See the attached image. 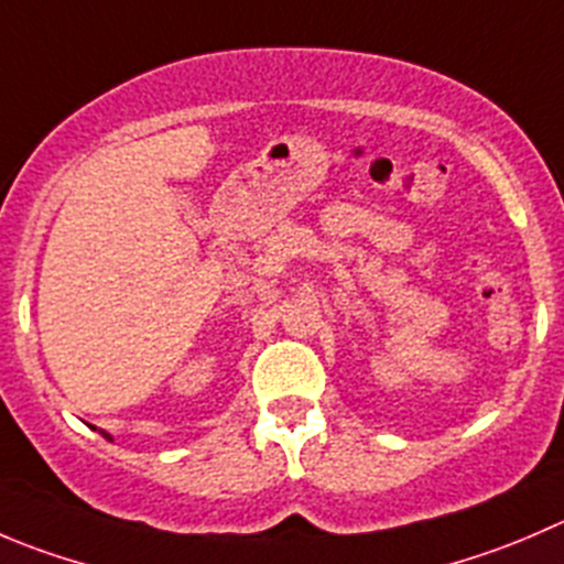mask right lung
<instances>
[{"instance_id": "add662e5", "label": "right lung", "mask_w": 564, "mask_h": 564, "mask_svg": "<svg viewBox=\"0 0 564 564\" xmlns=\"http://www.w3.org/2000/svg\"><path fill=\"white\" fill-rule=\"evenodd\" d=\"M101 435H104V438H109V435H107V433H101Z\"/></svg>"}]
</instances>
